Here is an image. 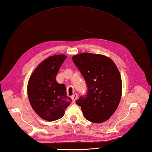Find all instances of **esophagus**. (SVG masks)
<instances>
[{
    "instance_id": "esophagus-1",
    "label": "esophagus",
    "mask_w": 152,
    "mask_h": 152,
    "mask_svg": "<svg viewBox=\"0 0 152 152\" xmlns=\"http://www.w3.org/2000/svg\"><path fill=\"white\" fill-rule=\"evenodd\" d=\"M72 101L74 102H75L76 101V99H77V98H78V95L77 94H74V95H73L72 96Z\"/></svg>"
}]
</instances>
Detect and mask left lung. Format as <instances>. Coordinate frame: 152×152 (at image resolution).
I'll return each mask as SVG.
<instances>
[{
  "label": "left lung",
  "mask_w": 152,
  "mask_h": 152,
  "mask_svg": "<svg viewBox=\"0 0 152 152\" xmlns=\"http://www.w3.org/2000/svg\"><path fill=\"white\" fill-rule=\"evenodd\" d=\"M88 87L86 95L76 103L84 117L93 123L104 122L111 117L120 102L122 83L115 63L103 55L83 53L72 57Z\"/></svg>",
  "instance_id": "8db88e82"
}]
</instances>
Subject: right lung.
I'll list each match as a JSON object with an SVG mask.
<instances>
[{"label": "right lung", "instance_id": "1", "mask_svg": "<svg viewBox=\"0 0 152 152\" xmlns=\"http://www.w3.org/2000/svg\"><path fill=\"white\" fill-rule=\"evenodd\" d=\"M64 55H55L39 64L31 76L27 85V94L34 112L45 120L52 121L64 114V110L72 102L66 95L64 84L56 81L61 64L66 59Z\"/></svg>", "mask_w": 152, "mask_h": 152}]
</instances>
